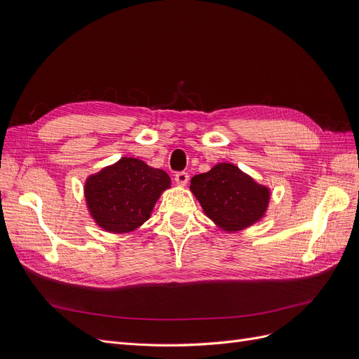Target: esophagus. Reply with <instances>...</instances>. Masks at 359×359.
I'll return each mask as SVG.
<instances>
[{
    "instance_id": "esophagus-1",
    "label": "esophagus",
    "mask_w": 359,
    "mask_h": 359,
    "mask_svg": "<svg viewBox=\"0 0 359 359\" xmlns=\"http://www.w3.org/2000/svg\"><path fill=\"white\" fill-rule=\"evenodd\" d=\"M175 181H177L178 186H181V187L187 186V182H189V173H186V172H178L177 175H175Z\"/></svg>"
}]
</instances>
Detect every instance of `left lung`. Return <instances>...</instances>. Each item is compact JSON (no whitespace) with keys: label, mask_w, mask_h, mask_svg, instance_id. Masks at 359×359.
Wrapping results in <instances>:
<instances>
[{"label":"left lung","mask_w":359,"mask_h":359,"mask_svg":"<svg viewBox=\"0 0 359 359\" xmlns=\"http://www.w3.org/2000/svg\"><path fill=\"white\" fill-rule=\"evenodd\" d=\"M190 190L205 215L219 229L229 233L241 232L262 220L271 199L268 186L226 161L206 173L194 175Z\"/></svg>","instance_id":"1"}]
</instances>
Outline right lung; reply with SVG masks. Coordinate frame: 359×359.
Returning <instances> with one entry per match:
<instances>
[{
    "mask_svg": "<svg viewBox=\"0 0 359 359\" xmlns=\"http://www.w3.org/2000/svg\"><path fill=\"white\" fill-rule=\"evenodd\" d=\"M168 189L170 178L165 170L123 157L91 173L85 180L83 196L94 223L104 232L119 235L137 231Z\"/></svg>",
    "mask_w": 359,
    "mask_h": 359,
    "instance_id": "obj_1",
    "label": "right lung"
}]
</instances>
